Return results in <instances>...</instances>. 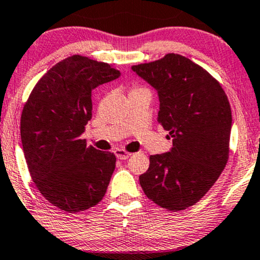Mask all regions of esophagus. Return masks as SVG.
<instances>
[{
    "label": "esophagus",
    "instance_id": "1",
    "mask_svg": "<svg viewBox=\"0 0 260 260\" xmlns=\"http://www.w3.org/2000/svg\"><path fill=\"white\" fill-rule=\"evenodd\" d=\"M114 153H115L116 158L120 159V160H126V159H128L129 156H131V153L129 152H126L125 149H122V148H116L115 151H114Z\"/></svg>",
    "mask_w": 260,
    "mask_h": 260
}]
</instances>
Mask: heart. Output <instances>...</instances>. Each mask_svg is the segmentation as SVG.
Segmentation results:
<instances>
[{
    "mask_svg": "<svg viewBox=\"0 0 260 260\" xmlns=\"http://www.w3.org/2000/svg\"><path fill=\"white\" fill-rule=\"evenodd\" d=\"M142 89H145V88H142V87H134V88H132V92L131 93L138 92V90H142Z\"/></svg>",
    "mask_w": 260,
    "mask_h": 260,
    "instance_id": "heart-1",
    "label": "heart"
}]
</instances>
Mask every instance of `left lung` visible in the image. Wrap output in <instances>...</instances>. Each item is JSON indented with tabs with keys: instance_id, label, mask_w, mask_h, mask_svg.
<instances>
[{
	"instance_id": "8db88e82",
	"label": "left lung",
	"mask_w": 260,
	"mask_h": 260,
	"mask_svg": "<svg viewBox=\"0 0 260 260\" xmlns=\"http://www.w3.org/2000/svg\"><path fill=\"white\" fill-rule=\"evenodd\" d=\"M132 69L158 92V121L173 141L170 152L149 156L140 185L160 207L185 210L206 194L229 160V99L210 73L179 54Z\"/></svg>"
}]
</instances>
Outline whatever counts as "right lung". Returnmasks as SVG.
<instances>
[{
	"mask_svg": "<svg viewBox=\"0 0 260 260\" xmlns=\"http://www.w3.org/2000/svg\"><path fill=\"white\" fill-rule=\"evenodd\" d=\"M119 76L105 62L69 56L39 80L24 104L21 141L29 173L40 193L68 213L100 203L115 170L114 153L80 137L92 119L93 89Z\"/></svg>",
	"mask_w": 260,
	"mask_h": 260,
	"instance_id": "obj_1",
	"label": "right lung"
}]
</instances>
